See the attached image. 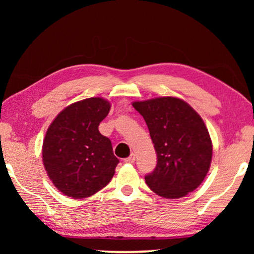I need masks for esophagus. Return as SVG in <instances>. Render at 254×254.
<instances>
[{
    "mask_svg": "<svg viewBox=\"0 0 254 254\" xmlns=\"http://www.w3.org/2000/svg\"><path fill=\"white\" fill-rule=\"evenodd\" d=\"M125 162H126V163H134L135 162V155L131 154L129 157L125 158Z\"/></svg>",
    "mask_w": 254,
    "mask_h": 254,
    "instance_id": "1",
    "label": "esophagus"
}]
</instances>
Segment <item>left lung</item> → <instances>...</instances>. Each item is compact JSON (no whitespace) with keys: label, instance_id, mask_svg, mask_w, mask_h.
Instances as JSON below:
<instances>
[{"label":"left lung","instance_id":"obj_1","mask_svg":"<svg viewBox=\"0 0 254 254\" xmlns=\"http://www.w3.org/2000/svg\"><path fill=\"white\" fill-rule=\"evenodd\" d=\"M143 117L157 154V165L145 176L152 192L178 199L193 192L209 171L213 144L201 117L176 97L134 102Z\"/></svg>","mask_w":254,"mask_h":254}]
</instances>
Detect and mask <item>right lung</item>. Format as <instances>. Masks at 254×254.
Returning a JSON list of instances; mask_svg holds the SVG:
<instances>
[{
  "instance_id": "1",
  "label": "right lung",
  "mask_w": 254,
  "mask_h": 254,
  "mask_svg": "<svg viewBox=\"0 0 254 254\" xmlns=\"http://www.w3.org/2000/svg\"><path fill=\"white\" fill-rule=\"evenodd\" d=\"M111 104L92 97L65 107L50 125L43 143V162L54 186L72 199L91 196L111 182L119 163L110 138L98 126Z\"/></svg>"
}]
</instances>
